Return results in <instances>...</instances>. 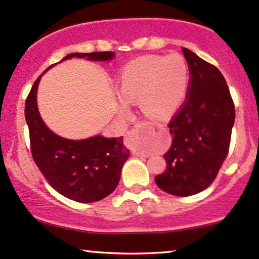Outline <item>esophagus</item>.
Masks as SVG:
<instances>
[{
  "instance_id": "1",
  "label": "esophagus",
  "mask_w": 259,
  "mask_h": 259,
  "mask_svg": "<svg viewBox=\"0 0 259 259\" xmlns=\"http://www.w3.org/2000/svg\"><path fill=\"white\" fill-rule=\"evenodd\" d=\"M139 129H140V125L135 126V127H134V129L130 130V132L127 133V135H126V139H127V140H132L133 138H135V136L138 135V133H139ZM139 156H144V154H139Z\"/></svg>"
}]
</instances>
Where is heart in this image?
Segmentation results:
<instances>
[{"label":"heart","instance_id":"obj_1","mask_svg":"<svg viewBox=\"0 0 259 259\" xmlns=\"http://www.w3.org/2000/svg\"><path fill=\"white\" fill-rule=\"evenodd\" d=\"M189 75V65L179 55L134 59L118 76V92L126 102L120 103V112L126 114V103L139 102L140 109L147 117H169L185 99Z\"/></svg>","mask_w":259,"mask_h":259}]
</instances>
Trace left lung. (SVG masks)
Segmentation results:
<instances>
[{
  "mask_svg": "<svg viewBox=\"0 0 259 259\" xmlns=\"http://www.w3.org/2000/svg\"><path fill=\"white\" fill-rule=\"evenodd\" d=\"M190 79L186 101L169 121L173 142L164 159L167 170L154 178L174 196L198 194L214 181L230 146L235 107L223 74L183 47Z\"/></svg>",
  "mask_w": 259,
  "mask_h": 259,
  "instance_id": "8db88e82",
  "label": "left lung"
}]
</instances>
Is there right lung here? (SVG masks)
Masks as SVG:
<instances>
[{
	"instance_id": "obj_1",
	"label": "right lung",
	"mask_w": 259,
	"mask_h": 259,
	"mask_svg": "<svg viewBox=\"0 0 259 259\" xmlns=\"http://www.w3.org/2000/svg\"><path fill=\"white\" fill-rule=\"evenodd\" d=\"M73 57L111 61L114 53H70L62 61ZM40 79L41 75L25 101V120L32 158L47 183L64 197L80 203L102 200L115 190L121 168L130 154L124 146L123 138L108 139L97 135L85 140H69L51 132L37 109L36 92Z\"/></svg>"
}]
</instances>
